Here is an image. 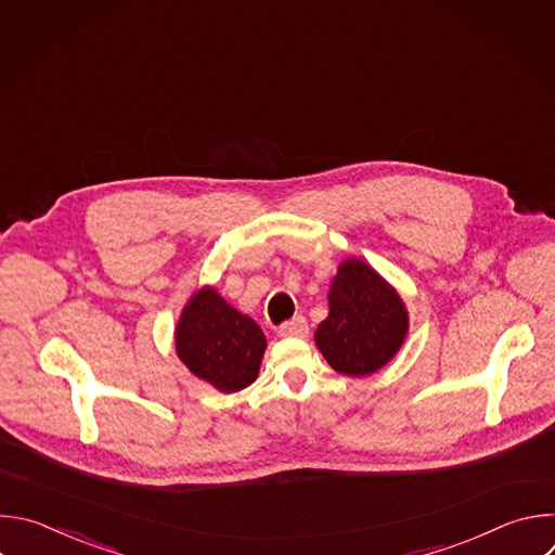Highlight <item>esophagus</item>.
Here are the masks:
<instances>
[{
    "mask_svg": "<svg viewBox=\"0 0 555 555\" xmlns=\"http://www.w3.org/2000/svg\"><path fill=\"white\" fill-rule=\"evenodd\" d=\"M279 334L283 338H305L309 334V325H307V321L302 319V315H296V319H292L285 325H281Z\"/></svg>",
    "mask_w": 555,
    "mask_h": 555,
    "instance_id": "34e87169",
    "label": "esophagus"
}]
</instances>
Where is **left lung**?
<instances>
[{
  "instance_id": "left-lung-1",
  "label": "left lung",
  "mask_w": 555,
  "mask_h": 555,
  "mask_svg": "<svg viewBox=\"0 0 555 555\" xmlns=\"http://www.w3.org/2000/svg\"><path fill=\"white\" fill-rule=\"evenodd\" d=\"M330 313L313 334L330 366L349 377H364L386 366L409 336V309L375 268L345 259L330 285Z\"/></svg>"
}]
</instances>
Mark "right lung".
Returning a JSON list of instances; mask_svg holds the SVG:
<instances>
[{
    "label": "right lung",
    "instance_id": "add662e5",
    "mask_svg": "<svg viewBox=\"0 0 555 555\" xmlns=\"http://www.w3.org/2000/svg\"><path fill=\"white\" fill-rule=\"evenodd\" d=\"M268 340L250 315L204 285L186 300L176 325V353L219 392H236L259 377Z\"/></svg>",
    "mask_w": 555,
    "mask_h": 555
}]
</instances>
